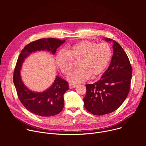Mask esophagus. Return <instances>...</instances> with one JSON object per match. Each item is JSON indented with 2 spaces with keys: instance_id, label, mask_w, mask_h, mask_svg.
Segmentation results:
<instances>
[{
  "instance_id": "1",
  "label": "esophagus",
  "mask_w": 146,
  "mask_h": 146,
  "mask_svg": "<svg viewBox=\"0 0 146 146\" xmlns=\"http://www.w3.org/2000/svg\"><path fill=\"white\" fill-rule=\"evenodd\" d=\"M77 86V85L74 84H69V87L70 88V89H72V88H74Z\"/></svg>"
}]
</instances>
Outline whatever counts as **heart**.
<instances>
[{"label":"heart","mask_w":146,"mask_h":146,"mask_svg":"<svg viewBox=\"0 0 146 146\" xmlns=\"http://www.w3.org/2000/svg\"><path fill=\"white\" fill-rule=\"evenodd\" d=\"M111 55L109 44L84 40L68 47L65 52H59L55 56V64L62 73L68 74L73 66L72 59H78L79 68L68 76V80L72 82H81L90 76L95 77L101 74L109 64Z\"/></svg>","instance_id":"b5f03b06"}]
</instances>
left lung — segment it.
<instances>
[{"instance_id":"1","label":"left lung","mask_w":146,"mask_h":146,"mask_svg":"<svg viewBox=\"0 0 146 146\" xmlns=\"http://www.w3.org/2000/svg\"><path fill=\"white\" fill-rule=\"evenodd\" d=\"M113 42V54L110 64L100 79L94 84H86L85 108L94 115H102L116 110L125 100L130 90L132 70L129 58L121 46Z\"/></svg>"}]
</instances>
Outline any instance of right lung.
<instances>
[{"label": "right lung", "instance_id": "add662e5", "mask_svg": "<svg viewBox=\"0 0 146 146\" xmlns=\"http://www.w3.org/2000/svg\"><path fill=\"white\" fill-rule=\"evenodd\" d=\"M65 40L41 38L27 45L21 52L13 75L14 84L19 100L31 113L41 117H50L59 114L64 107V95L69 89L68 82L56 76L52 84L43 92L29 90L23 82L20 71L25 59L32 52L40 51L50 52L54 55L56 49Z\"/></svg>", "mask_w": 146, "mask_h": 146}]
</instances>
